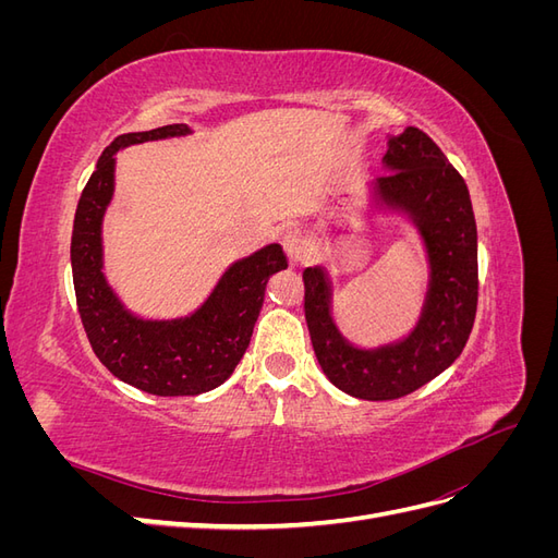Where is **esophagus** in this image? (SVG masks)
Masks as SVG:
<instances>
[{
	"mask_svg": "<svg viewBox=\"0 0 558 558\" xmlns=\"http://www.w3.org/2000/svg\"><path fill=\"white\" fill-rule=\"evenodd\" d=\"M281 244H283L286 253H289V258H291L293 265H295V263H302V260L307 258V253H310V238H307V234L302 232L300 228H293V230L286 232Z\"/></svg>",
	"mask_w": 558,
	"mask_h": 558,
	"instance_id": "esophagus-1",
	"label": "esophagus"
}]
</instances>
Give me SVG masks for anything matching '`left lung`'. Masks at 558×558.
I'll return each instance as SVG.
<instances>
[{"label":"left lung","mask_w":558,"mask_h":558,"mask_svg":"<svg viewBox=\"0 0 558 558\" xmlns=\"http://www.w3.org/2000/svg\"><path fill=\"white\" fill-rule=\"evenodd\" d=\"M384 162L391 172L377 179V193L414 218L430 258V291L416 330L377 351L349 347L330 318L324 269L302 272L318 365L337 388L363 400L402 398L447 369L472 332L480 295L477 226L463 177L418 128L388 140Z\"/></svg>","instance_id":"left-lung-1"}]
</instances>
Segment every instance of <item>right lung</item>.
Listing matches in <instances>:
<instances>
[{
    "label": "right lung",
    "instance_id": "right-lung-1",
    "mask_svg": "<svg viewBox=\"0 0 558 558\" xmlns=\"http://www.w3.org/2000/svg\"><path fill=\"white\" fill-rule=\"evenodd\" d=\"M162 125L116 137L81 193L72 230V275L83 330L113 377L150 396H197L221 386L242 361L263 307L267 279L289 267L279 244L234 263L211 298L181 320H140L123 310L102 275V216L113 193V154L130 144L177 137Z\"/></svg>",
    "mask_w": 558,
    "mask_h": 558
}]
</instances>
